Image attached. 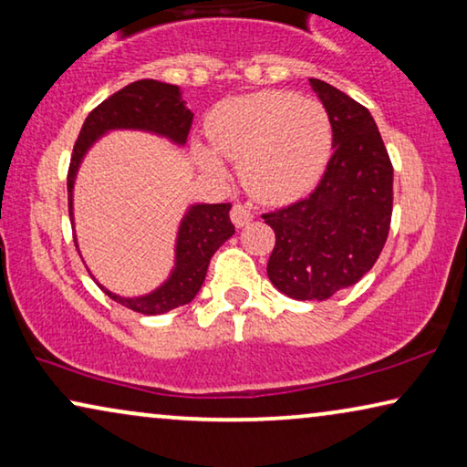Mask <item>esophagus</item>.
Segmentation results:
<instances>
[{"label":"esophagus","mask_w":467,"mask_h":467,"mask_svg":"<svg viewBox=\"0 0 467 467\" xmlns=\"http://www.w3.org/2000/svg\"><path fill=\"white\" fill-rule=\"evenodd\" d=\"M231 220H233V224L236 228H241V226H245L254 220V213L247 205H241V202H236V205H233V209H231Z\"/></svg>","instance_id":"1"}]
</instances>
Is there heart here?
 Segmentation results:
<instances>
[{"label": "heart", "mask_w": 467, "mask_h": 467, "mask_svg": "<svg viewBox=\"0 0 467 467\" xmlns=\"http://www.w3.org/2000/svg\"><path fill=\"white\" fill-rule=\"evenodd\" d=\"M209 141L222 159L241 167L255 199L287 202L308 192L332 152V127L324 105L281 90L243 95L222 103L207 124ZM213 173V156L202 154Z\"/></svg>", "instance_id": "1"}]
</instances>
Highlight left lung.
Returning a JSON list of instances; mask_svg holds the SVG:
<instances>
[{
  "label": "left lung",
  "mask_w": 467,
  "mask_h": 467,
  "mask_svg": "<svg viewBox=\"0 0 467 467\" xmlns=\"http://www.w3.org/2000/svg\"><path fill=\"white\" fill-rule=\"evenodd\" d=\"M332 124L334 154L306 199L262 213L275 233L266 273L296 300H326L356 285L383 252L391 224L393 167L362 103L308 80Z\"/></svg>",
  "instance_id": "1"
}]
</instances>
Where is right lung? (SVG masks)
I'll return each instance as SVG.
<instances>
[{
  "instance_id": "add662e5",
  "label": "right lung",
  "mask_w": 467,
  "mask_h": 467,
  "mask_svg": "<svg viewBox=\"0 0 467 467\" xmlns=\"http://www.w3.org/2000/svg\"><path fill=\"white\" fill-rule=\"evenodd\" d=\"M192 127V111L182 101L180 88L156 80H137L124 87L90 111L78 135L67 171V192L71 209V188L76 169L90 143L108 129H146L167 135L177 143L186 141ZM231 202L220 205H196L182 222L177 236V266L161 290L143 298H120L105 290L109 298L122 306L143 315H161L171 308L188 305L205 281L212 255L226 239L234 234Z\"/></svg>"
}]
</instances>
